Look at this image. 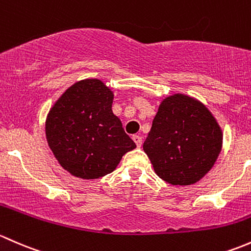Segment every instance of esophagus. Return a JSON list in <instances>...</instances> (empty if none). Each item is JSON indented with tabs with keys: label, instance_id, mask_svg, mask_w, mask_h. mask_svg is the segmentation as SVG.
<instances>
[{
	"label": "esophagus",
	"instance_id": "esophagus-1",
	"mask_svg": "<svg viewBox=\"0 0 251 251\" xmlns=\"http://www.w3.org/2000/svg\"><path fill=\"white\" fill-rule=\"evenodd\" d=\"M133 140L136 144V146L141 147V145H143V138L140 135H133Z\"/></svg>",
	"mask_w": 251,
	"mask_h": 251
}]
</instances>
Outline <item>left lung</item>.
Wrapping results in <instances>:
<instances>
[{
  "mask_svg": "<svg viewBox=\"0 0 251 251\" xmlns=\"http://www.w3.org/2000/svg\"><path fill=\"white\" fill-rule=\"evenodd\" d=\"M222 138L209 108L177 93L161 101L143 149L162 180L188 186L200 181L215 164Z\"/></svg>",
  "mask_w": 251,
  "mask_h": 251,
  "instance_id": "obj_1",
  "label": "left lung"
}]
</instances>
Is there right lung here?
Segmentation results:
<instances>
[{
  "label": "right lung",
  "instance_id": "obj_1",
  "mask_svg": "<svg viewBox=\"0 0 251 251\" xmlns=\"http://www.w3.org/2000/svg\"><path fill=\"white\" fill-rule=\"evenodd\" d=\"M112 90L98 78L69 87L49 110L46 138L59 164L81 179H99L136 147L112 112Z\"/></svg>",
  "mask_w": 251,
  "mask_h": 251
}]
</instances>
